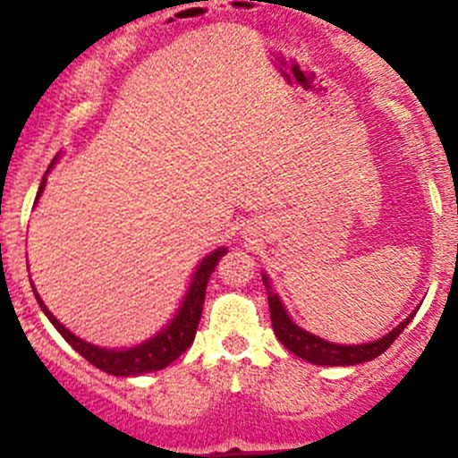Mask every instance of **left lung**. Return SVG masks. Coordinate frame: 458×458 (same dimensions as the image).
I'll use <instances>...</instances> for the list:
<instances>
[{
	"label": "left lung",
	"mask_w": 458,
	"mask_h": 458,
	"mask_svg": "<svg viewBox=\"0 0 458 458\" xmlns=\"http://www.w3.org/2000/svg\"><path fill=\"white\" fill-rule=\"evenodd\" d=\"M262 282L264 286H267L270 323H273L275 336H277L279 343H282L288 352H293L294 356L321 367H353V365H362V362L373 360V358H377L380 353H385L386 349L391 347V343L404 332V327L412 321V317H415L417 310H420V308L412 310L400 326L393 327L391 332L385 334L382 338L360 343V345H338V343H329L326 338L317 336V334L308 332V329L297 326V323L290 318L288 310L284 308L279 294L273 290V284H270L267 273H262Z\"/></svg>",
	"instance_id": "left-lung-1"
}]
</instances>
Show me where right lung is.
I'll use <instances>...</instances> for the list:
<instances>
[{
  "instance_id": "1",
  "label": "right lung",
  "mask_w": 458,
  "mask_h": 458,
  "mask_svg": "<svg viewBox=\"0 0 458 458\" xmlns=\"http://www.w3.org/2000/svg\"><path fill=\"white\" fill-rule=\"evenodd\" d=\"M56 161L58 157H54V161L50 164V168H47L46 176L41 179V185H38V191H37V203L38 199H41L43 190H46L47 174H50V170L56 165ZM225 253H227V247H218L200 259L199 267L194 270V275H191L190 286L185 290V297L181 299V306L176 310L174 317L170 318L168 326L161 327L155 336L141 341L140 345L124 347V349H106V347L82 341L81 336H76V334L70 332V329L63 326L50 310H47L46 303H43V299L38 297L34 284H32V290L38 306H41L43 312H46V317L50 318L52 326L58 329V334H61V336L65 338V341L70 343V345L76 349L85 360H89L93 367L102 369V371L111 373V376H122V377L144 376V373L159 371V369L168 367L170 362H174L176 358H179L181 353L194 343L196 327H199L200 312H203L208 282Z\"/></svg>"
}]
</instances>
